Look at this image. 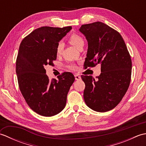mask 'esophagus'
Wrapping results in <instances>:
<instances>
[{"mask_svg": "<svg viewBox=\"0 0 146 146\" xmlns=\"http://www.w3.org/2000/svg\"><path fill=\"white\" fill-rule=\"evenodd\" d=\"M75 78L76 80H81V76H80L78 74H75Z\"/></svg>", "mask_w": 146, "mask_h": 146, "instance_id": "obj_1", "label": "esophagus"}]
</instances>
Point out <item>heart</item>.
I'll return each mask as SVG.
<instances>
[{
	"instance_id": "heart-1",
	"label": "heart",
	"mask_w": 146,
	"mask_h": 146,
	"mask_svg": "<svg viewBox=\"0 0 146 146\" xmlns=\"http://www.w3.org/2000/svg\"><path fill=\"white\" fill-rule=\"evenodd\" d=\"M68 41H69L71 44L75 46L77 49L82 45H84V40H83V39L81 36L78 35H76V34H73L72 35H71L69 39H68ZM63 43L62 42H60L58 43L56 47V54L60 55L62 51H63ZM70 68L72 70H75L76 69V66L74 64H72L70 65Z\"/></svg>"
}]
</instances>
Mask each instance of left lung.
<instances>
[{
  "mask_svg": "<svg viewBox=\"0 0 146 146\" xmlns=\"http://www.w3.org/2000/svg\"><path fill=\"white\" fill-rule=\"evenodd\" d=\"M81 32L88 41L85 68L101 64V74L95 80L82 75L85 83L83 97L94 111L105 112L122 100L131 82L132 61L122 37L101 22L84 24Z\"/></svg>",
  "mask_w": 146,
  "mask_h": 146,
  "instance_id": "8db88e82",
  "label": "left lung"
}]
</instances>
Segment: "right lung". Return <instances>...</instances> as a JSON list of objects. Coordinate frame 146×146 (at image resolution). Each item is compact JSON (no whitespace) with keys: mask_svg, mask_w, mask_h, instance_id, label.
I'll use <instances>...</instances> for the list:
<instances>
[{"mask_svg":"<svg viewBox=\"0 0 146 146\" xmlns=\"http://www.w3.org/2000/svg\"><path fill=\"white\" fill-rule=\"evenodd\" d=\"M71 29V26L39 27L20 44L16 60L19 86L29 107L42 116H53L64 109L68 93L75 81L70 72L58 76V80H49L45 70L56 60L58 42Z\"/></svg>","mask_w":146,"mask_h":146,"instance_id":"add662e5","label":"right lung"}]
</instances>
